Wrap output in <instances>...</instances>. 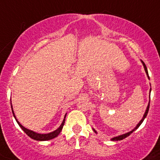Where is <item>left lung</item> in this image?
<instances>
[{"label":"left lung","instance_id":"1","mask_svg":"<svg viewBox=\"0 0 160 160\" xmlns=\"http://www.w3.org/2000/svg\"><path fill=\"white\" fill-rule=\"evenodd\" d=\"M142 62H143V61H142ZM143 66H144V69H145V71H146V73L147 74H148V77H149V76H148V69H147V67H146V65H145V64L143 62ZM150 92H151V90H150ZM149 106H150V102H149V103H148V108H147V110H146V112H145V113H144V115H143V119H141L140 120V122H139V123H138L137 124V126L136 127V128H135L133 129V130L132 131H131L130 132H128V133H126V134H123V135H121V136H117V137H114L113 138V139H112V140H115V141H118V140H122V139H125V138L126 137H128V136H130L131 134L132 133V132H134V131H136V129L138 128H139V126H140V124L142 123H143V120H144V119H145V117H146L147 116V115H148V110H149ZM95 131V130H94Z\"/></svg>","mask_w":160,"mask_h":160}]
</instances>
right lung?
I'll return each mask as SVG.
<instances>
[{"instance_id": "right-lung-1", "label": "right lung", "mask_w": 160, "mask_h": 160, "mask_svg": "<svg viewBox=\"0 0 160 160\" xmlns=\"http://www.w3.org/2000/svg\"><path fill=\"white\" fill-rule=\"evenodd\" d=\"M12 112H13V111H12ZM13 116L16 119V116H15V115H14V113H13ZM65 116H66V115H65ZM65 116H64V119L63 120L62 123H61V125L60 126V128H57L56 131H54V132H51V133H48V134L36 133V132H32V131L28 130V129L25 128L24 127H23L22 125L19 123V121H17V119H16V120H17V122L18 123L19 126L21 128V129H22V130L24 131V132H25V133H26L27 135L29 136V137H31L32 139H35V140L44 141V140H49V139H53V138L57 137L59 134L60 133V132H61V130H62V128H63V127H64V122H65Z\"/></svg>"}]
</instances>
